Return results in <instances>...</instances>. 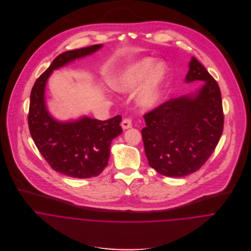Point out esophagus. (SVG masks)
Segmentation results:
<instances>
[{
    "mask_svg": "<svg viewBox=\"0 0 251 251\" xmlns=\"http://www.w3.org/2000/svg\"><path fill=\"white\" fill-rule=\"evenodd\" d=\"M131 126H132V125H131V120H130V119L126 118V119L123 120V122H122V127H123V129H128V128H130Z\"/></svg>",
    "mask_w": 251,
    "mask_h": 251,
    "instance_id": "obj_1",
    "label": "esophagus"
}]
</instances>
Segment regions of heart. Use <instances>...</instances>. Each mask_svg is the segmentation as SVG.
I'll use <instances>...</instances> for the list:
<instances>
[{"mask_svg":"<svg viewBox=\"0 0 251 251\" xmlns=\"http://www.w3.org/2000/svg\"><path fill=\"white\" fill-rule=\"evenodd\" d=\"M165 76L163 64L155 65L154 59L146 58L120 72L112 84L117 91L124 93L134 92L141 87L137 102L142 107L151 108L162 99Z\"/></svg>","mask_w":251,"mask_h":251,"instance_id":"heart-1","label":"heart"}]
</instances>
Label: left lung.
<instances>
[{
    "label": "left lung",
    "instance_id": "1",
    "mask_svg": "<svg viewBox=\"0 0 251 251\" xmlns=\"http://www.w3.org/2000/svg\"><path fill=\"white\" fill-rule=\"evenodd\" d=\"M193 81H204L196 94L169 100L144 115L142 138L149 165L166 177H183L199 170L223 131L220 89L194 57L185 76L186 83Z\"/></svg>",
    "mask_w": 251,
    "mask_h": 251
}]
</instances>
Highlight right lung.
Returning a JSON list of instances; mask_svg holds the SVG:
<instances>
[{"label": "right lung", "mask_w": 251, "mask_h": 251, "mask_svg": "<svg viewBox=\"0 0 251 251\" xmlns=\"http://www.w3.org/2000/svg\"><path fill=\"white\" fill-rule=\"evenodd\" d=\"M101 46L96 44L60 54L36 79L31 92L28 114L31 136L50 167L72 178L89 179L103 171L107 166L111 142L123 132L120 126L122 117L118 115L106 121L84 117L60 123L46 109L45 84L54 70L90 55Z\"/></svg>", "instance_id": "add662e5"}]
</instances>
